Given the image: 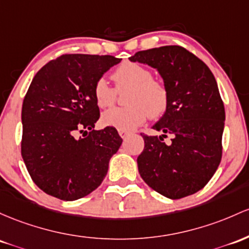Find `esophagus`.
<instances>
[{"label": "esophagus", "instance_id": "1", "mask_svg": "<svg viewBox=\"0 0 249 249\" xmlns=\"http://www.w3.org/2000/svg\"><path fill=\"white\" fill-rule=\"evenodd\" d=\"M118 132H119V136H120V137H122V138H125V137H126V136L130 133L129 131H125V130H118Z\"/></svg>", "mask_w": 249, "mask_h": 249}]
</instances>
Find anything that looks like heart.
<instances>
[{
  "label": "heart",
  "instance_id": "heart-1",
  "mask_svg": "<svg viewBox=\"0 0 249 249\" xmlns=\"http://www.w3.org/2000/svg\"><path fill=\"white\" fill-rule=\"evenodd\" d=\"M116 89L107 80L99 78L94 83L93 97L99 107H110L117 100V91L124 92L127 106L104 112L103 123L118 130H132L149 118L158 119L165 114L170 104V93L163 81L154 79L149 67L126 61L112 72Z\"/></svg>",
  "mask_w": 249,
  "mask_h": 249
}]
</instances>
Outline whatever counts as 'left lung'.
<instances>
[{
  "instance_id": "left-lung-1",
  "label": "left lung",
  "mask_w": 249,
  "mask_h": 249,
  "mask_svg": "<svg viewBox=\"0 0 249 249\" xmlns=\"http://www.w3.org/2000/svg\"><path fill=\"white\" fill-rule=\"evenodd\" d=\"M131 61L157 68L170 93L164 116L147 136L138 156L144 182L165 197L193 195L210 181L222 158L225 106L209 67L181 46L137 52ZM173 134L170 144L163 138Z\"/></svg>"
}]
</instances>
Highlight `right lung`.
Returning <instances> with one entry per match:
<instances>
[{
  "label": "right lung",
  "mask_w": 249,
  "mask_h": 249,
  "mask_svg": "<svg viewBox=\"0 0 249 249\" xmlns=\"http://www.w3.org/2000/svg\"><path fill=\"white\" fill-rule=\"evenodd\" d=\"M120 60L62 54L33 79L22 104L21 155L33 182L48 195L78 200L105 178L123 139L114 127L94 130L100 112L93 86Z\"/></svg>",
  "instance_id": "add662e5"
}]
</instances>
